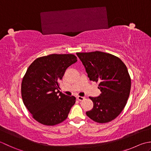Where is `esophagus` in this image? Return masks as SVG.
<instances>
[{
  "instance_id": "34e87169",
  "label": "esophagus",
  "mask_w": 151,
  "mask_h": 151,
  "mask_svg": "<svg viewBox=\"0 0 151 151\" xmlns=\"http://www.w3.org/2000/svg\"><path fill=\"white\" fill-rule=\"evenodd\" d=\"M78 100H79V101H83V100H84L85 99V96H78Z\"/></svg>"
}]
</instances>
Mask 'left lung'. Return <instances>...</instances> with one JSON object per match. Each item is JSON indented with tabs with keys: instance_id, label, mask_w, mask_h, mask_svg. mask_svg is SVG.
Listing matches in <instances>:
<instances>
[{
	"instance_id": "left-lung-1",
	"label": "left lung",
	"mask_w": 151,
	"mask_h": 151,
	"mask_svg": "<svg viewBox=\"0 0 151 151\" xmlns=\"http://www.w3.org/2000/svg\"><path fill=\"white\" fill-rule=\"evenodd\" d=\"M91 81L98 82L100 96L89 97L93 108L86 112L93 121L106 123L122 112L130 95L131 79L127 68L117 57L101 51L77 53Z\"/></svg>"
}]
</instances>
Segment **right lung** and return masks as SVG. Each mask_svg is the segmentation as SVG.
Wrapping results in <instances>:
<instances>
[{
	"label": "right lung",
	"mask_w": 151,
	"mask_h": 151,
	"mask_svg": "<svg viewBox=\"0 0 151 151\" xmlns=\"http://www.w3.org/2000/svg\"><path fill=\"white\" fill-rule=\"evenodd\" d=\"M72 54H52L39 57L30 64L21 83L24 105L38 122L47 126L66 120L76 97L59 91V82L66 70L76 63Z\"/></svg>",
	"instance_id": "1"
}]
</instances>
